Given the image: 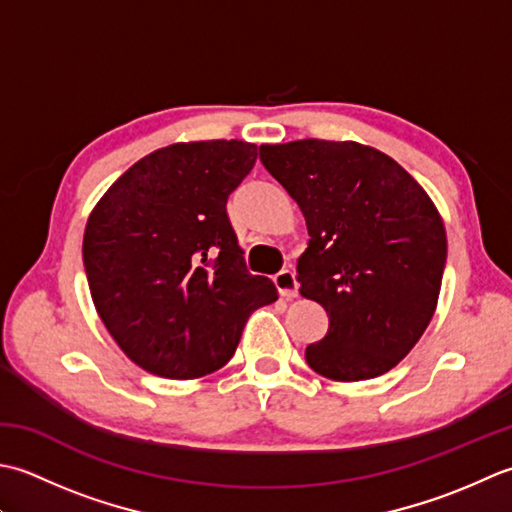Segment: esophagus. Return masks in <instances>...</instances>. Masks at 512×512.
Returning a JSON list of instances; mask_svg holds the SVG:
<instances>
[{
    "instance_id": "1",
    "label": "esophagus",
    "mask_w": 512,
    "mask_h": 512,
    "mask_svg": "<svg viewBox=\"0 0 512 512\" xmlns=\"http://www.w3.org/2000/svg\"><path fill=\"white\" fill-rule=\"evenodd\" d=\"M274 283L280 291V296L283 298H296L298 296V280H296V271L291 269H283L280 274H276Z\"/></svg>"
}]
</instances>
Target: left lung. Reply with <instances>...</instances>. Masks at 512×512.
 <instances>
[{"label": "left lung", "instance_id": "1", "mask_svg": "<svg viewBox=\"0 0 512 512\" xmlns=\"http://www.w3.org/2000/svg\"><path fill=\"white\" fill-rule=\"evenodd\" d=\"M260 161L305 214L300 294L329 316L305 351L336 382L391 371L429 327L440 298L446 229L424 187L389 154L356 141L260 145Z\"/></svg>", "mask_w": 512, "mask_h": 512}]
</instances>
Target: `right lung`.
I'll list each match as a JSON object with an SVG mask.
<instances>
[{
  "label": "right lung",
  "mask_w": 512,
  "mask_h": 512,
  "mask_svg": "<svg viewBox=\"0 0 512 512\" xmlns=\"http://www.w3.org/2000/svg\"><path fill=\"white\" fill-rule=\"evenodd\" d=\"M258 159L245 141L172 143L114 181L83 232L92 302L134 364L172 380L214 373L247 318L278 300L252 276L227 218V196Z\"/></svg>",
  "instance_id": "obj_1"
}]
</instances>
